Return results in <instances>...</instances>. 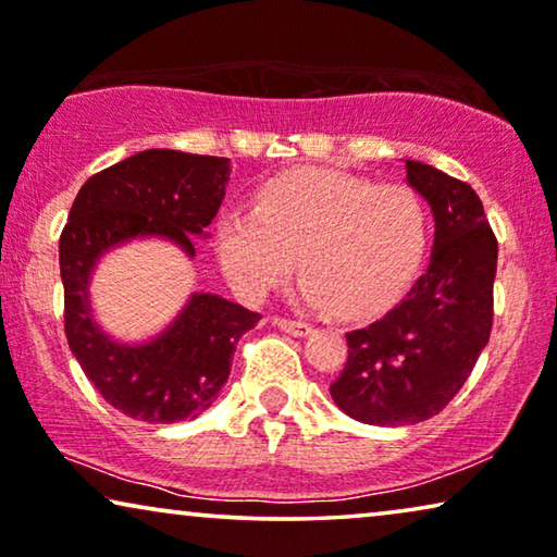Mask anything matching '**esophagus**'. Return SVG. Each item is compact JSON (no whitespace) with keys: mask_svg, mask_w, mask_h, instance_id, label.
<instances>
[{"mask_svg":"<svg viewBox=\"0 0 557 557\" xmlns=\"http://www.w3.org/2000/svg\"><path fill=\"white\" fill-rule=\"evenodd\" d=\"M273 324H276L278 330L294 334V337H307V334L311 332V326L307 322H294V319H276Z\"/></svg>","mask_w":557,"mask_h":557,"instance_id":"esophagus-1","label":"esophagus"}]
</instances>
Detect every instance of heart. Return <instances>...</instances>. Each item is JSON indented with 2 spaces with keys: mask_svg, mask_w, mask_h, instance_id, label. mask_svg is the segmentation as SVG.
I'll list each match as a JSON object with an SVG mask.
<instances>
[{
  "mask_svg": "<svg viewBox=\"0 0 557 557\" xmlns=\"http://www.w3.org/2000/svg\"><path fill=\"white\" fill-rule=\"evenodd\" d=\"M429 243V210L406 185L304 166L265 180L253 210H225L215 256L227 284L261 301L288 273L299 299L360 317L391 301L413 276Z\"/></svg>",
  "mask_w": 557,
  "mask_h": 557,
  "instance_id": "heart-1",
  "label": "heart"
}]
</instances>
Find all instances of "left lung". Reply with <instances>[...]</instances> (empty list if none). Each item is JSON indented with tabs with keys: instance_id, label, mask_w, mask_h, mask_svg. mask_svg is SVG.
I'll return each mask as SVG.
<instances>
[{
	"instance_id": "1",
	"label": "left lung",
	"mask_w": 557,
	"mask_h": 557,
	"mask_svg": "<svg viewBox=\"0 0 557 557\" xmlns=\"http://www.w3.org/2000/svg\"><path fill=\"white\" fill-rule=\"evenodd\" d=\"M403 164L436 225L431 261L391 311L347 332V364L330 385L342 413L370 425H413L441 413L492 332L497 238L482 200L436 166Z\"/></svg>"
}]
</instances>
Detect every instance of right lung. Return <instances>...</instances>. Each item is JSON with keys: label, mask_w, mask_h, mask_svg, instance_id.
<instances>
[{"label": "right lung", "mask_w": 557, "mask_h": 557, "mask_svg": "<svg viewBox=\"0 0 557 557\" xmlns=\"http://www.w3.org/2000/svg\"><path fill=\"white\" fill-rule=\"evenodd\" d=\"M231 159L147 149L98 172L75 197L60 235L65 337L106 403L134 421L177 423L205 413L231 375L238 339L261 317L220 294H189L154 337L126 342L96 319L90 281L113 250L164 240L195 261V238L218 215Z\"/></svg>", "instance_id": "add662e5"}]
</instances>
